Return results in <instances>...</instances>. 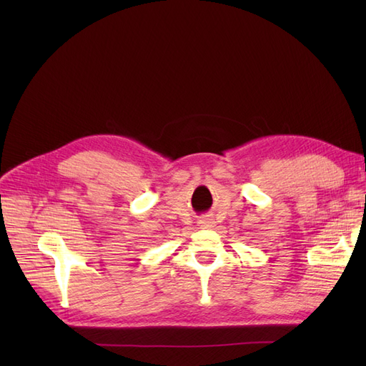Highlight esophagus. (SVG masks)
<instances>
[{"label":"esophagus","instance_id":"esophagus-1","mask_svg":"<svg viewBox=\"0 0 366 366\" xmlns=\"http://www.w3.org/2000/svg\"><path fill=\"white\" fill-rule=\"evenodd\" d=\"M215 224V221L212 217H202L200 219H198V226H200V229H212Z\"/></svg>","mask_w":366,"mask_h":366}]
</instances>
